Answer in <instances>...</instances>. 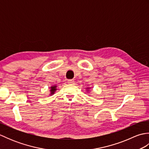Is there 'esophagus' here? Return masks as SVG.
<instances>
[{
  "label": "esophagus",
  "mask_w": 149,
  "mask_h": 149,
  "mask_svg": "<svg viewBox=\"0 0 149 149\" xmlns=\"http://www.w3.org/2000/svg\"><path fill=\"white\" fill-rule=\"evenodd\" d=\"M74 81L73 80V79H69L68 81V83L69 84H74Z\"/></svg>",
  "instance_id": "34e87169"
}]
</instances>
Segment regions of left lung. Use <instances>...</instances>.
I'll list each match as a JSON object with an SVG mask.
<instances>
[{
  "label": "left lung",
  "instance_id": "1",
  "mask_svg": "<svg viewBox=\"0 0 149 149\" xmlns=\"http://www.w3.org/2000/svg\"><path fill=\"white\" fill-rule=\"evenodd\" d=\"M90 88H86L87 91H89V90H90Z\"/></svg>",
  "mask_w": 149,
  "mask_h": 149
}]
</instances>
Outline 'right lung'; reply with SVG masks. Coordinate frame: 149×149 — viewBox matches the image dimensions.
<instances>
[{
	"mask_svg": "<svg viewBox=\"0 0 149 149\" xmlns=\"http://www.w3.org/2000/svg\"><path fill=\"white\" fill-rule=\"evenodd\" d=\"M57 86L56 85H54V86H52L50 87V95H52L54 94L55 91L57 90Z\"/></svg>",
	"mask_w": 149,
	"mask_h": 149,
	"instance_id": "add662e5",
	"label": "right lung"
}]
</instances>
